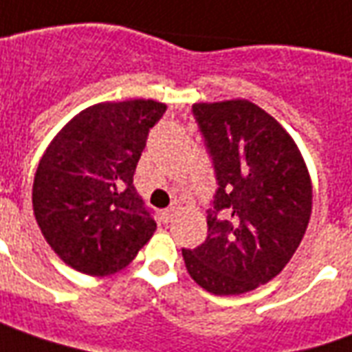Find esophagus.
<instances>
[{
  "label": "esophagus",
  "instance_id": "34e87169",
  "mask_svg": "<svg viewBox=\"0 0 352 352\" xmlns=\"http://www.w3.org/2000/svg\"><path fill=\"white\" fill-rule=\"evenodd\" d=\"M172 216H174V208H164V210L161 212V218H163L164 221L172 220Z\"/></svg>",
  "mask_w": 352,
  "mask_h": 352
}]
</instances>
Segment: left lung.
Here are the masks:
<instances>
[{
    "label": "left lung",
    "instance_id": "obj_1",
    "mask_svg": "<svg viewBox=\"0 0 352 352\" xmlns=\"http://www.w3.org/2000/svg\"><path fill=\"white\" fill-rule=\"evenodd\" d=\"M218 189L201 246L182 250L191 278L216 296L275 278L305 235L313 186L292 136L248 100L193 104Z\"/></svg>",
    "mask_w": 352,
    "mask_h": 352
}]
</instances>
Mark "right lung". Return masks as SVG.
<instances>
[{
    "label": "right lung",
    "mask_w": 352,
    "mask_h": 352,
    "mask_svg": "<svg viewBox=\"0 0 352 352\" xmlns=\"http://www.w3.org/2000/svg\"><path fill=\"white\" fill-rule=\"evenodd\" d=\"M166 106L155 100L104 102L62 129L39 161L32 203L45 241L85 275L126 267L157 223L134 188L149 129Z\"/></svg>",
    "instance_id": "add662e5"
}]
</instances>
